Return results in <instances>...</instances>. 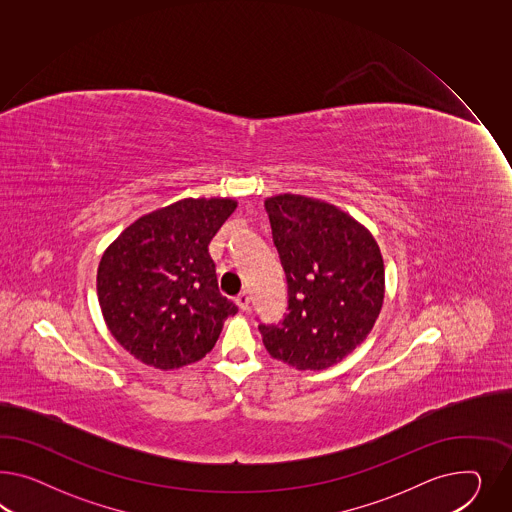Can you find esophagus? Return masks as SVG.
Wrapping results in <instances>:
<instances>
[{
  "instance_id": "1",
  "label": "esophagus",
  "mask_w": 512,
  "mask_h": 512,
  "mask_svg": "<svg viewBox=\"0 0 512 512\" xmlns=\"http://www.w3.org/2000/svg\"><path fill=\"white\" fill-rule=\"evenodd\" d=\"M236 305L242 309V311H246L249 305V294L246 291L240 292L238 296L235 298Z\"/></svg>"
}]
</instances>
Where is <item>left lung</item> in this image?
Wrapping results in <instances>:
<instances>
[{
  "instance_id": "8db88e82",
  "label": "left lung",
  "mask_w": 512,
  "mask_h": 512,
  "mask_svg": "<svg viewBox=\"0 0 512 512\" xmlns=\"http://www.w3.org/2000/svg\"><path fill=\"white\" fill-rule=\"evenodd\" d=\"M287 277V313L259 322L274 360L322 371L373 330L384 302V261L373 235L343 210L304 195L264 201Z\"/></svg>"
}]
</instances>
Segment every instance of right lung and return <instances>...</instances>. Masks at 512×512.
<instances>
[{
  "instance_id": "1",
  "label": "right lung",
  "mask_w": 512,
  "mask_h": 512,
  "mask_svg": "<svg viewBox=\"0 0 512 512\" xmlns=\"http://www.w3.org/2000/svg\"><path fill=\"white\" fill-rule=\"evenodd\" d=\"M233 199H182L134 221L104 251L98 304L111 335L156 369L205 358L236 307L218 289L210 240Z\"/></svg>"
}]
</instances>
